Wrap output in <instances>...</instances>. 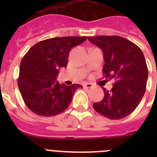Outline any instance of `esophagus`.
Returning <instances> with one entry per match:
<instances>
[{"label":"esophagus","mask_w":157,"mask_h":157,"mask_svg":"<svg viewBox=\"0 0 157 157\" xmlns=\"http://www.w3.org/2000/svg\"><path fill=\"white\" fill-rule=\"evenodd\" d=\"M83 87H84L85 89L92 88L93 84H91V83H86V84H84V85H83Z\"/></svg>","instance_id":"34e87169"}]
</instances>
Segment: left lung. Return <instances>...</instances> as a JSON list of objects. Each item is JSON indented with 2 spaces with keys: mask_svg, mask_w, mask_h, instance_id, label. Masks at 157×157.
I'll return each instance as SVG.
<instances>
[{
  "mask_svg": "<svg viewBox=\"0 0 157 157\" xmlns=\"http://www.w3.org/2000/svg\"><path fill=\"white\" fill-rule=\"evenodd\" d=\"M102 49V73L106 78H115L110 91L103 88L105 97L94 104V109L110 120H120L132 113L146 90L148 67L141 48L120 36L88 37Z\"/></svg>",
  "mask_w": 157,
  "mask_h": 157,
  "instance_id": "left-lung-1",
  "label": "left lung"
}]
</instances>
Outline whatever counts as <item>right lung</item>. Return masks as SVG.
I'll return each instance as SVG.
<instances>
[{
  "instance_id": "add662e5",
  "label": "right lung",
  "mask_w": 157,
  "mask_h": 157,
  "mask_svg": "<svg viewBox=\"0 0 157 157\" xmlns=\"http://www.w3.org/2000/svg\"><path fill=\"white\" fill-rule=\"evenodd\" d=\"M86 37H52L37 42L23 57L18 86L25 105L41 116H52L67 109L81 85L66 86L56 81L59 69L66 67L71 49Z\"/></svg>"
}]
</instances>
